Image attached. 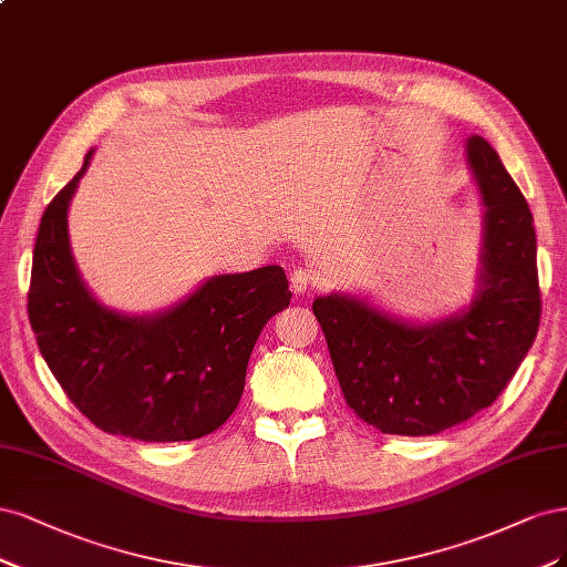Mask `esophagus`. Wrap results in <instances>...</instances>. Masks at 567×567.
<instances>
[{"label": "esophagus", "instance_id": "esophagus-1", "mask_svg": "<svg viewBox=\"0 0 567 567\" xmlns=\"http://www.w3.org/2000/svg\"><path fill=\"white\" fill-rule=\"evenodd\" d=\"M310 285H313V276H310L306 268H299L289 276V287H291V291H295V295H306Z\"/></svg>", "mask_w": 567, "mask_h": 567}]
</instances>
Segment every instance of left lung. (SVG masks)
<instances>
[{"label":"left lung","instance_id":"left-lung-1","mask_svg":"<svg viewBox=\"0 0 567 567\" xmlns=\"http://www.w3.org/2000/svg\"><path fill=\"white\" fill-rule=\"evenodd\" d=\"M483 205L478 285L445 318L412 320L330 291L313 313L349 408L393 435H433L489 408L533 346L542 299L533 214L492 145L466 138Z\"/></svg>","mask_w":567,"mask_h":567}]
</instances>
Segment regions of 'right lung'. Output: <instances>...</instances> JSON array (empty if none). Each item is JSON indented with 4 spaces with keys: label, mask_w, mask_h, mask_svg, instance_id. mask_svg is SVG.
Segmentation results:
<instances>
[{
    "label": "right lung",
    "mask_w": 567,
    "mask_h": 567,
    "mask_svg": "<svg viewBox=\"0 0 567 567\" xmlns=\"http://www.w3.org/2000/svg\"><path fill=\"white\" fill-rule=\"evenodd\" d=\"M82 169L51 199L32 251L28 316L65 395L105 433L143 443L195 441L221 426L245 391L266 322L289 306L280 266L212 276L157 313L94 297L72 257L68 209Z\"/></svg>",
    "instance_id": "add662e5"
}]
</instances>
